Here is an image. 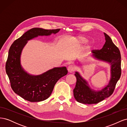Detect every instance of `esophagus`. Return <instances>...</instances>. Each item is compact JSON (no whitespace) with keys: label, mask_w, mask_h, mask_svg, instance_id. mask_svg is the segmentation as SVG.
Instances as JSON below:
<instances>
[{"label":"esophagus","mask_w":127,"mask_h":127,"mask_svg":"<svg viewBox=\"0 0 127 127\" xmlns=\"http://www.w3.org/2000/svg\"><path fill=\"white\" fill-rule=\"evenodd\" d=\"M67 69L69 72H72L76 70V67L74 66H73V65H70V66L68 67Z\"/></svg>","instance_id":"1"}]
</instances>
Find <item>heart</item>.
<instances>
[{
    "label": "heart",
    "mask_w": 127,
    "mask_h": 127,
    "mask_svg": "<svg viewBox=\"0 0 127 127\" xmlns=\"http://www.w3.org/2000/svg\"><path fill=\"white\" fill-rule=\"evenodd\" d=\"M86 37L84 36H79L77 38H76L75 40V42L78 45H80L84 43V42L86 41Z\"/></svg>",
    "instance_id": "1"
}]
</instances>
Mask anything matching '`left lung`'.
<instances>
[{
  "instance_id": "8db88e82",
  "label": "left lung",
  "mask_w": 127,
  "mask_h": 127,
  "mask_svg": "<svg viewBox=\"0 0 127 127\" xmlns=\"http://www.w3.org/2000/svg\"><path fill=\"white\" fill-rule=\"evenodd\" d=\"M105 43L101 50H94L92 52L96 59L105 61L111 64V79L109 84L99 91L92 90L86 80L78 72H75L77 79L74 89V96L76 100L81 103L91 104H96L109 97L113 93L118 80L121 75V54L118 48L110 37L104 33Z\"/></svg>"
}]
</instances>
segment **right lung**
Listing matches in <instances>:
<instances>
[{
    "label": "right lung",
    "mask_w": 127,
    "mask_h": 127,
    "mask_svg": "<svg viewBox=\"0 0 127 127\" xmlns=\"http://www.w3.org/2000/svg\"><path fill=\"white\" fill-rule=\"evenodd\" d=\"M59 31V29L33 28L15 40L10 46L6 63V71L13 91L25 100L35 102L47 99L58 80L67 74L66 67H63L54 68L40 75H31L23 69L20 62L22 49L28 41L40 35L56 34Z\"/></svg>",
    "instance_id": "1"
}]
</instances>
